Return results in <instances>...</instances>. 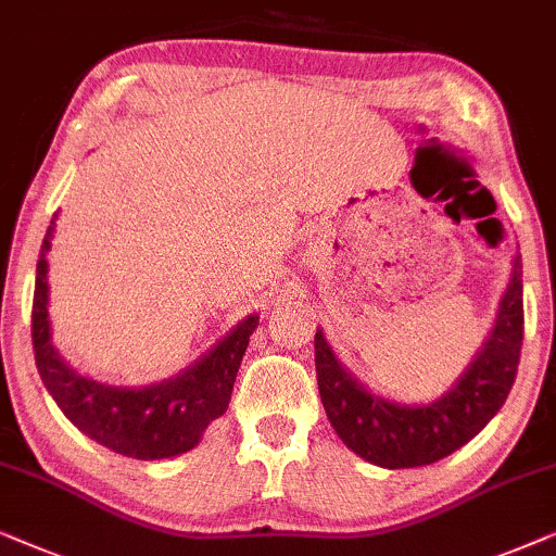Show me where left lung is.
<instances>
[{
	"label": "left lung",
	"instance_id": "8db88e82",
	"mask_svg": "<svg viewBox=\"0 0 556 556\" xmlns=\"http://www.w3.org/2000/svg\"><path fill=\"white\" fill-rule=\"evenodd\" d=\"M523 340L521 256H514L493 328L476 358L429 404H399L366 389L315 332L317 389L332 429L348 450L379 468H419L453 455L491 421L519 371Z\"/></svg>",
	"mask_w": 556,
	"mask_h": 556
}]
</instances>
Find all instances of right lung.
I'll return each mask as SVG.
<instances>
[{
  "label": "right lung",
  "mask_w": 556,
  "mask_h": 556,
  "mask_svg": "<svg viewBox=\"0 0 556 556\" xmlns=\"http://www.w3.org/2000/svg\"><path fill=\"white\" fill-rule=\"evenodd\" d=\"M50 220L37 258L33 300V348L40 379L61 412L86 438L135 460H165L203 440L213 419L228 409L236 374L258 315H249L208 353L173 379L150 387H111L80 376L53 345L48 315V251L55 233Z\"/></svg>",
  "instance_id": "obj_1"
}]
</instances>
